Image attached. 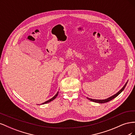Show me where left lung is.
Returning a JSON list of instances; mask_svg holds the SVG:
<instances>
[{
	"instance_id": "left-lung-1",
	"label": "left lung",
	"mask_w": 135,
	"mask_h": 135,
	"mask_svg": "<svg viewBox=\"0 0 135 135\" xmlns=\"http://www.w3.org/2000/svg\"><path fill=\"white\" fill-rule=\"evenodd\" d=\"M127 82H128V81H127V83L125 84V85L123 87V88H122L119 91H118L116 94H115V95H114L113 96H111V97H110L108 98V99H105V100H96V99H91V98H88V97H87V99L91 101L95 102V103H100V104H103V103H107V102H109V101H111L112 100H113V99H114V98L116 97L117 96H118V95H119V94L124 90V89L125 88L127 84Z\"/></svg>"
}]
</instances>
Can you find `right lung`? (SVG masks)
<instances>
[{"label":"right lung","mask_w":135,"mask_h":135,"mask_svg":"<svg viewBox=\"0 0 135 135\" xmlns=\"http://www.w3.org/2000/svg\"><path fill=\"white\" fill-rule=\"evenodd\" d=\"M58 94H59V92H57V93L56 94V95H55V96H54V97H53L52 98H51V99L48 100V101H46V102H44V103H43L41 104H40V105H43V104H47V103H50V102H51V101H53V100H54V99H56V97H57V96Z\"/></svg>","instance_id":"right-lung-1"}]
</instances>
